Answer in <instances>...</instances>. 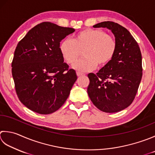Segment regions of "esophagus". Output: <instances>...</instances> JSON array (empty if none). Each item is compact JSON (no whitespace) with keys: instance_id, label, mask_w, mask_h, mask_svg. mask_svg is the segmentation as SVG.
<instances>
[{"instance_id":"esophagus-1","label":"esophagus","mask_w":155,"mask_h":155,"mask_svg":"<svg viewBox=\"0 0 155 155\" xmlns=\"http://www.w3.org/2000/svg\"><path fill=\"white\" fill-rule=\"evenodd\" d=\"M84 74L82 73V72H77V75L78 76V77H81V76H83Z\"/></svg>"}]
</instances>
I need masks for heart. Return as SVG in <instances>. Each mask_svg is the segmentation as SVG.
<instances>
[{"mask_svg":"<svg viewBox=\"0 0 155 155\" xmlns=\"http://www.w3.org/2000/svg\"><path fill=\"white\" fill-rule=\"evenodd\" d=\"M117 41L114 36L101 29H87L77 33L74 40L66 38L60 44L62 58L68 64L73 63L84 51V58L76 61L72 66L79 72H88L97 66L107 65L116 51Z\"/></svg>","mask_w":155,"mask_h":155,"instance_id":"1","label":"heart"}]
</instances>
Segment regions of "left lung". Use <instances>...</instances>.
<instances>
[{
    "instance_id": "left-lung-1",
    "label": "left lung",
    "mask_w": 155,
    "mask_h": 155,
    "mask_svg": "<svg viewBox=\"0 0 155 155\" xmlns=\"http://www.w3.org/2000/svg\"><path fill=\"white\" fill-rule=\"evenodd\" d=\"M93 27H107L117 41L115 55L97 74L89 73L87 93L99 110L115 113L134 101L142 77V54L137 41L128 29L117 23L104 21Z\"/></svg>"
}]
</instances>
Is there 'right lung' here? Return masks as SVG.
<instances>
[{"mask_svg": "<svg viewBox=\"0 0 155 155\" xmlns=\"http://www.w3.org/2000/svg\"><path fill=\"white\" fill-rule=\"evenodd\" d=\"M75 29L43 22L18 43L11 63L15 88L30 110L50 114L64 104L77 76L60 51L61 40Z\"/></svg>", "mask_w": 155, "mask_h": 155, "instance_id": "right-lung-1", "label": "right lung"}]
</instances>
